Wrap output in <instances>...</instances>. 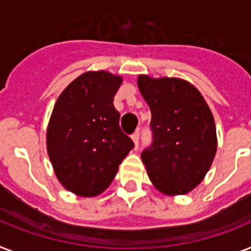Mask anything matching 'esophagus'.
<instances>
[{
  "label": "esophagus",
  "instance_id": "34e87169",
  "mask_svg": "<svg viewBox=\"0 0 251 251\" xmlns=\"http://www.w3.org/2000/svg\"><path fill=\"white\" fill-rule=\"evenodd\" d=\"M139 136H140L139 131H135L131 135V139H132V142H134V144H135V147L139 146Z\"/></svg>",
  "mask_w": 251,
  "mask_h": 251
}]
</instances>
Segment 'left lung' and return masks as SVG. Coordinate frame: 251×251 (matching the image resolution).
<instances>
[{
	"instance_id": "8db88e82",
	"label": "left lung",
	"mask_w": 251,
	"mask_h": 251,
	"mask_svg": "<svg viewBox=\"0 0 251 251\" xmlns=\"http://www.w3.org/2000/svg\"><path fill=\"white\" fill-rule=\"evenodd\" d=\"M138 87L152 115V144L142 152L148 176L165 195H185L202 182L215 157L213 113L184 79L140 75Z\"/></svg>"
}]
</instances>
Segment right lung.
I'll return each instance as SVG.
<instances>
[{"label": "right lung", "instance_id": "right-lung-1", "mask_svg": "<svg viewBox=\"0 0 251 251\" xmlns=\"http://www.w3.org/2000/svg\"><path fill=\"white\" fill-rule=\"evenodd\" d=\"M122 77L86 72L59 95L48 126L46 146L55 175L69 192L100 195L134 148L120 127L113 98Z\"/></svg>", "mask_w": 251, "mask_h": 251}]
</instances>
